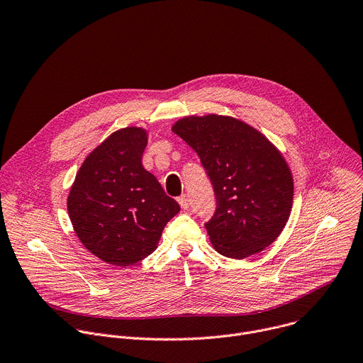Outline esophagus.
<instances>
[{"instance_id":"esophagus-1","label":"esophagus","mask_w":363,"mask_h":363,"mask_svg":"<svg viewBox=\"0 0 363 363\" xmlns=\"http://www.w3.org/2000/svg\"><path fill=\"white\" fill-rule=\"evenodd\" d=\"M178 202H179L181 208H182L184 211H185V209H188L189 203H188V196H186V195H181V196L178 198Z\"/></svg>"}]
</instances>
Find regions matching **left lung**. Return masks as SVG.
<instances>
[{
  "label": "left lung",
  "instance_id": "obj_1",
  "mask_svg": "<svg viewBox=\"0 0 363 363\" xmlns=\"http://www.w3.org/2000/svg\"><path fill=\"white\" fill-rule=\"evenodd\" d=\"M201 158L216 196L205 223L213 248L244 259L269 247L284 230L294 202V178L279 150L258 130L232 116H185L172 125Z\"/></svg>",
  "mask_w": 363,
  "mask_h": 363
}]
</instances>
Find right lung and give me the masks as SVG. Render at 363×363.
Listing matches in <instances>:
<instances>
[{"mask_svg": "<svg viewBox=\"0 0 363 363\" xmlns=\"http://www.w3.org/2000/svg\"><path fill=\"white\" fill-rule=\"evenodd\" d=\"M148 131L127 127L112 133L82 162L67 208L82 245L115 267L151 255L179 205L143 167Z\"/></svg>", "mask_w": 363, "mask_h": 363, "instance_id": "1", "label": "right lung"}]
</instances>
